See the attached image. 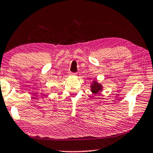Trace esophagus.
Segmentation results:
<instances>
[{
    "mask_svg": "<svg viewBox=\"0 0 153 153\" xmlns=\"http://www.w3.org/2000/svg\"><path fill=\"white\" fill-rule=\"evenodd\" d=\"M69 74L71 75V76H75V75H76L77 74H76V73H74V72H69Z\"/></svg>",
    "mask_w": 153,
    "mask_h": 153,
    "instance_id": "obj_1",
    "label": "esophagus"
}]
</instances>
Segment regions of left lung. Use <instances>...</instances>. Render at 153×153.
<instances>
[{
    "label": "left lung",
    "mask_w": 153,
    "mask_h": 153,
    "mask_svg": "<svg viewBox=\"0 0 153 153\" xmlns=\"http://www.w3.org/2000/svg\"><path fill=\"white\" fill-rule=\"evenodd\" d=\"M91 86V91L93 92V93L96 94L98 93L101 90H102V86L100 84H98L97 82H94L93 84Z\"/></svg>",
    "instance_id": "obj_1"
}]
</instances>
